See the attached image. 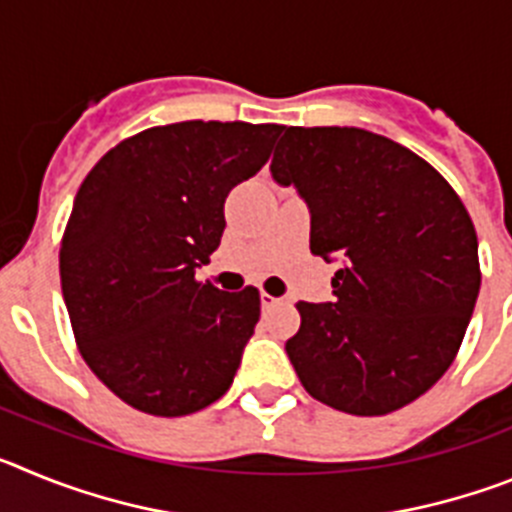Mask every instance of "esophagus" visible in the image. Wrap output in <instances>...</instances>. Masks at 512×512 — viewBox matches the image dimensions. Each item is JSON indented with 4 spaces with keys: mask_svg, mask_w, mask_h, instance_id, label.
Wrapping results in <instances>:
<instances>
[{
    "mask_svg": "<svg viewBox=\"0 0 512 512\" xmlns=\"http://www.w3.org/2000/svg\"><path fill=\"white\" fill-rule=\"evenodd\" d=\"M277 297H271L269 292H261V307H264V310H269V307H274L277 305Z\"/></svg>",
    "mask_w": 512,
    "mask_h": 512,
    "instance_id": "34e87169",
    "label": "esophagus"
}]
</instances>
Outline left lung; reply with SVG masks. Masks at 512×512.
I'll list each match as a JSON object with an SVG mask.
<instances>
[{"mask_svg":"<svg viewBox=\"0 0 512 512\" xmlns=\"http://www.w3.org/2000/svg\"><path fill=\"white\" fill-rule=\"evenodd\" d=\"M271 176L310 210V251L338 261L333 302H297L287 356L315 400L387 415L454 361L479 295L477 233L428 161L361 128H282Z\"/></svg>","mask_w":512,"mask_h":512,"instance_id":"1","label":"left lung"}]
</instances>
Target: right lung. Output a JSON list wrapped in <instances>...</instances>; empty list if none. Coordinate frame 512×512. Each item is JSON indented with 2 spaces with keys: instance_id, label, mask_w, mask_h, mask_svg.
I'll return each instance as SVG.
<instances>
[{
  "instance_id": "add662e5",
  "label": "right lung",
  "mask_w": 512,
  "mask_h": 512,
  "mask_svg": "<svg viewBox=\"0 0 512 512\" xmlns=\"http://www.w3.org/2000/svg\"><path fill=\"white\" fill-rule=\"evenodd\" d=\"M284 125L187 120L104 153L63 233L61 289L99 382L161 418L225 395L259 323L256 287L197 282L225 230V197L269 161Z\"/></svg>"
}]
</instances>
